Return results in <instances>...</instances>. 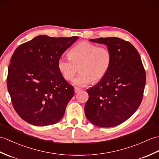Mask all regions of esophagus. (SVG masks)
Instances as JSON below:
<instances>
[{"instance_id": "obj_1", "label": "esophagus", "mask_w": 159, "mask_h": 159, "mask_svg": "<svg viewBox=\"0 0 159 159\" xmlns=\"http://www.w3.org/2000/svg\"><path fill=\"white\" fill-rule=\"evenodd\" d=\"M80 91V89L79 87H75V92L76 93H79V92Z\"/></svg>"}]
</instances>
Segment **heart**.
<instances>
[{
    "label": "heart",
    "instance_id": "b5f03b06",
    "mask_svg": "<svg viewBox=\"0 0 159 159\" xmlns=\"http://www.w3.org/2000/svg\"><path fill=\"white\" fill-rule=\"evenodd\" d=\"M68 56V59H59L57 68L66 80H71L79 70L80 73L74 79L73 83L79 86L86 85L91 81H100L108 72L112 63V54L108 47L87 41L73 47Z\"/></svg>",
    "mask_w": 159,
    "mask_h": 159
}]
</instances>
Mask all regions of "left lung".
<instances>
[{"label": "left lung", "instance_id": "8db88e82", "mask_svg": "<svg viewBox=\"0 0 159 159\" xmlns=\"http://www.w3.org/2000/svg\"><path fill=\"white\" fill-rule=\"evenodd\" d=\"M90 40L108 46L112 63L104 78L87 90L89 99L84 113L96 126H117L130 118L141 104L146 81L145 70L138 51L129 42L117 37Z\"/></svg>", "mask_w": 159, "mask_h": 159}]
</instances>
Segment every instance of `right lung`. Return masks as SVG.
Wrapping results in <instances>:
<instances>
[{
    "label": "right lung",
    "mask_w": 159,
    "mask_h": 159,
    "mask_svg": "<svg viewBox=\"0 0 159 159\" xmlns=\"http://www.w3.org/2000/svg\"><path fill=\"white\" fill-rule=\"evenodd\" d=\"M78 39L40 35L15 50L8 68L7 89L15 110L27 123L47 126L64 116L75 89L59 71L57 61Z\"/></svg>",
    "instance_id": "right-lung-1"
}]
</instances>
